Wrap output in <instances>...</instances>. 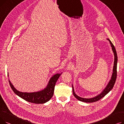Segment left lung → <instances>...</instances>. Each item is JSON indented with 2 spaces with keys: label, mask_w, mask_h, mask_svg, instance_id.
<instances>
[{
  "label": "left lung",
  "mask_w": 124,
  "mask_h": 124,
  "mask_svg": "<svg viewBox=\"0 0 124 124\" xmlns=\"http://www.w3.org/2000/svg\"><path fill=\"white\" fill-rule=\"evenodd\" d=\"M107 40L109 42V43L110 44V46H111V47L112 49V50L113 51V53L114 54V67H113V73L111 77V78H110L109 81L108 82V84H107V85L105 87V88L103 90L102 92L99 94V95H97V96L92 97V98H90V99H86V98H82V97H81L79 96H78L74 92V89L73 88V85H72V92H73V94L74 96L76 97V98L81 101L82 102H95L99 101L101 99H102L103 97L105 96L107 94H108L110 90H111L113 87L114 84L115 83L116 80V68H117V62H118V57H117V54H116V49L114 47V45L112 43V42L109 40V39H107Z\"/></svg>",
  "instance_id": "left-lung-1"
}]
</instances>
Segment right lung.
<instances>
[{"label": "right lung", "mask_w": 124, "mask_h": 124, "mask_svg": "<svg viewBox=\"0 0 124 124\" xmlns=\"http://www.w3.org/2000/svg\"><path fill=\"white\" fill-rule=\"evenodd\" d=\"M62 73H57L54 75L49 80L46 87L37 92L23 93L19 92L15 88L9 79V83L14 92L24 100L34 103H44L48 101L53 96L56 83Z\"/></svg>", "instance_id": "add662e5"}]
</instances>
